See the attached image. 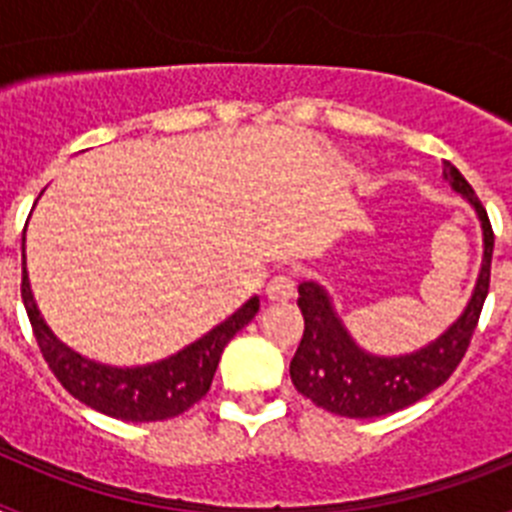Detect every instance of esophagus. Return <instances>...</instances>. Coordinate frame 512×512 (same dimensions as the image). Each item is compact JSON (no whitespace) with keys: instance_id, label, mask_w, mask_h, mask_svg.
Here are the masks:
<instances>
[{"instance_id":"1","label":"esophagus","mask_w":512,"mask_h":512,"mask_svg":"<svg viewBox=\"0 0 512 512\" xmlns=\"http://www.w3.org/2000/svg\"><path fill=\"white\" fill-rule=\"evenodd\" d=\"M297 292V282L292 274H277V277H271V282L266 284V297L271 302H289L295 297Z\"/></svg>"}]
</instances>
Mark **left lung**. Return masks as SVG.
Masks as SVG:
<instances>
[{"mask_svg":"<svg viewBox=\"0 0 512 512\" xmlns=\"http://www.w3.org/2000/svg\"><path fill=\"white\" fill-rule=\"evenodd\" d=\"M443 179L472 205L482 225V266L467 307L431 343L410 354L377 356L354 341L323 284L312 279L302 282L297 287V305L305 318V333L289 361V377L297 392L318 408L343 418H379L397 413L441 387L467 354L490 289L495 235L474 189L449 161H443Z\"/></svg>","mask_w":512,"mask_h":512,"instance_id":"obj_1","label":"left lung"}]
</instances>
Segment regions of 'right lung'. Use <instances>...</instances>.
<instances>
[{"instance_id":"obj_1","label":"right lung","mask_w":512,"mask_h":512,"mask_svg":"<svg viewBox=\"0 0 512 512\" xmlns=\"http://www.w3.org/2000/svg\"><path fill=\"white\" fill-rule=\"evenodd\" d=\"M22 302L43 359L48 361L58 382L89 408L130 423L174 418L192 408L194 402H200L210 390L223 348L259 312V297H251L230 318L166 359L143 366H112L81 356L48 328L27 279L25 243H22Z\"/></svg>"}]
</instances>
